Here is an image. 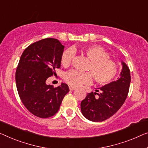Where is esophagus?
Listing matches in <instances>:
<instances>
[{
    "label": "esophagus",
    "mask_w": 148,
    "mask_h": 148,
    "mask_svg": "<svg viewBox=\"0 0 148 148\" xmlns=\"http://www.w3.org/2000/svg\"><path fill=\"white\" fill-rule=\"evenodd\" d=\"M69 89H70V90H71V91H72V90H74L75 89H76V88L72 86H70Z\"/></svg>",
    "instance_id": "esophagus-1"
}]
</instances>
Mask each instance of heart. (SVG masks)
<instances>
[{
  "instance_id": "obj_1",
  "label": "heart",
  "mask_w": 148,
  "mask_h": 148,
  "mask_svg": "<svg viewBox=\"0 0 148 148\" xmlns=\"http://www.w3.org/2000/svg\"><path fill=\"white\" fill-rule=\"evenodd\" d=\"M83 53L90 60L87 70L92 74L98 84H108L115 78L118 71V66L115 62L109 58V54L102 46H90L83 50ZM72 58L73 52L71 49H67L62 54L60 62L64 66H67L71 63ZM91 73L71 70L65 73L64 80L70 86L78 87L91 82L92 75Z\"/></svg>"
}]
</instances>
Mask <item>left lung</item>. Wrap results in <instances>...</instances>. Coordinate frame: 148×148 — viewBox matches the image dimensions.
<instances>
[{"label":"left lung","instance_id":"1","mask_svg":"<svg viewBox=\"0 0 148 148\" xmlns=\"http://www.w3.org/2000/svg\"><path fill=\"white\" fill-rule=\"evenodd\" d=\"M122 64V70L118 80L105 85L100 90H96L94 93H88L82 101V113L88 120L103 122L116 114L124 103L128 94L131 76L127 66L123 62Z\"/></svg>","mask_w":148,"mask_h":148}]
</instances>
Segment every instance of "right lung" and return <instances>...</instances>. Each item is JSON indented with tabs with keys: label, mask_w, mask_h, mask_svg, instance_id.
Masks as SVG:
<instances>
[{
	"label": "right lung",
	"mask_w": 148,
	"mask_h": 148,
	"mask_svg": "<svg viewBox=\"0 0 148 148\" xmlns=\"http://www.w3.org/2000/svg\"><path fill=\"white\" fill-rule=\"evenodd\" d=\"M64 48L58 40L45 38L28 46L20 58L15 78L18 93L26 108L38 118L56 114L69 92L66 84L58 87L46 84L60 68Z\"/></svg>",
	"instance_id": "obj_1"
}]
</instances>
